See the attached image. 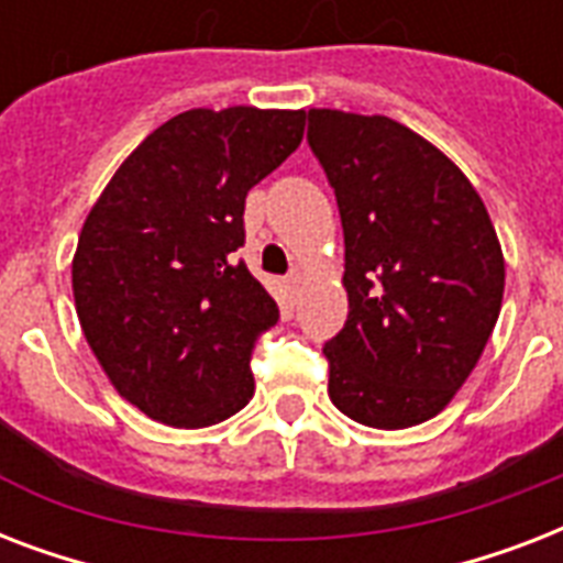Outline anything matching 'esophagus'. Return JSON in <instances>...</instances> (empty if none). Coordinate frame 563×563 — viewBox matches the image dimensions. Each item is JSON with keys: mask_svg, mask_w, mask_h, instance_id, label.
<instances>
[{"mask_svg": "<svg viewBox=\"0 0 563 563\" xmlns=\"http://www.w3.org/2000/svg\"><path fill=\"white\" fill-rule=\"evenodd\" d=\"M300 283H303V272H300V268H295V272L286 277V291H289V295H298Z\"/></svg>", "mask_w": 563, "mask_h": 563, "instance_id": "esophagus-1", "label": "esophagus"}]
</instances>
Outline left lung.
<instances>
[{
  "instance_id": "1",
  "label": "left lung",
  "mask_w": 563,
  "mask_h": 563,
  "mask_svg": "<svg viewBox=\"0 0 563 563\" xmlns=\"http://www.w3.org/2000/svg\"><path fill=\"white\" fill-rule=\"evenodd\" d=\"M344 228L347 321L327 342L330 400L406 429L444 411L488 344L506 256L485 201L441 148L388 117L309 110Z\"/></svg>"
}]
</instances>
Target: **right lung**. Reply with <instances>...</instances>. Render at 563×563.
I'll list each match as a JSON object with an SVG mask.
<instances>
[{
  "instance_id": "1",
  "label": "right lung",
  "mask_w": 563,
  "mask_h": 563,
  "mask_svg": "<svg viewBox=\"0 0 563 563\" xmlns=\"http://www.w3.org/2000/svg\"><path fill=\"white\" fill-rule=\"evenodd\" d=\"M307 110H184L145 136L84 219L75 312L119 397L212 427L254 397L251 347L280 309L236 251L245 198L303 140Z\"/></svg>"
}]
</instances>
